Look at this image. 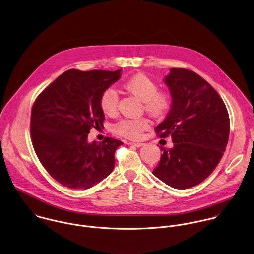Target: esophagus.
Instances as JSON below:
<instances>
[{
    "label": "esophagus",
    "mask_w": 254,
    "mask_h": 254,
    "mask_svg": "<svg viewBox=\"0 0 254 254\" xmlns=\"http://www.w3.org/2000/svg\"><path fill=\"white\" fill-rule=\"evenodd\" d=\"M128 145H131V146H135V147H141V146H143V143H136V142H128L127 143Z\"/></svg>",
    "instance_id": "34e87169"
}]
</instances>
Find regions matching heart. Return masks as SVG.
<instances>
[{
    "label": "heart",
    "instance_id": "obj_1",
    "mask_svg": "<svg viewBox=\"0 0 254 254\" xmlns=\"http://www.w3.org/2000/svg\"><path fill=\"white\" fill-rule=\"evenodd\" d=\"M124 87L137 99L143 102L144 110L153 117L159 118L164 116L171 106L170 95L166 92L158 91L157 84L144 74L134 75L125 83ZM119 96L117 91L113 87L106 89L100 98V107L103 113L108 116L116 114ZM148 127L149 122L146 119H124L113 126V130L119 135L137 139Z\"/></svg>",
    "mask_w": 254,
    "mask_h": 254
}]
</instances>
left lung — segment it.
<instances>
[{"label":"left lung","instance_id":"1","mask_svg":"<svg viewBox=\"0 0 254 254\" xmlns=\"http://www.w3.org/2000/svg\"><path fill=\"white\" fill-rule=\"evenodd\" d=\"M172 104L166 119L156 127L160 137L172 136L174 146L162 148L153 170L166 185L185 190L203 182L225 152L230 119L217 91L200 75L185 68H171L164 78Z\"/></svg>","mask_w":254,"mask_h":254}]
</instances>
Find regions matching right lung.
<instances>
[{
    "label": "right lung",
    "instance_id": "1",
    "mask_svg": "<svg viewBox=\"0 0 254 254\" xmlns=\"http://www.w3.org/2000/svg\"><path fill=\"white\" fill-rule=\"evenodd\" d=\"M115 71L69 69L38 96L31 111V139L43 167L61 185L87 190L115 167V152L124 144L107 137L88 142L91 127L103 126L102 93L121 77Z\"/></svg>",
    "mask_w": 254,
    "mask_h": 254
}]
</instances>
